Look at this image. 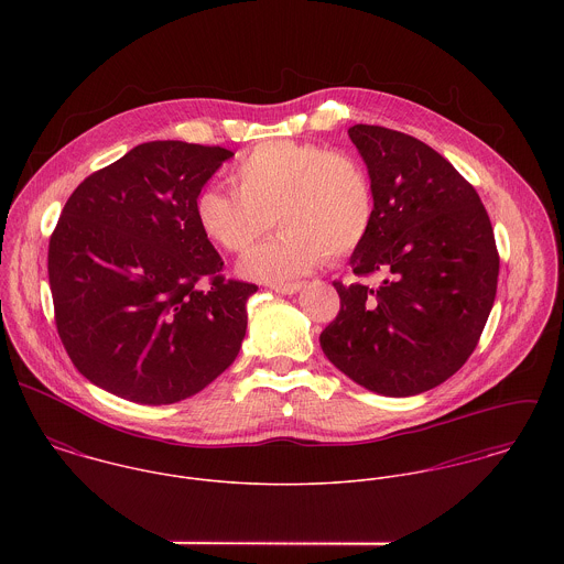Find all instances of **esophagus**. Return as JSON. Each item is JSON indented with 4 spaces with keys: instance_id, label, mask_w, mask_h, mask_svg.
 <instances>
[{
    "instance_id": "1",
    "label": "esophagus",
    "mask_w": 564,
    "mask_h": 564,
    "mask_svg": "<svg viewBox=\"0 0 564 564\" xmlns=\"http://www.w3.org/2000/svg\"><path fill=\"white\" fill-rule=\"evenodd\" d=\"M302 289V282H289V284H271V291L282 293V295H293Z\"/></svg>"
}]
</instances>
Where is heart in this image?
Returning <instances> with one entry per match:
<instances>
[{"label": "heart", "instance_id": "1", "mask_svg": "<svg viewBox=\"0 0 564 564\" xmlns=\"http://www.w3.org/2000/svg\"><path fill=\"white\" fill-rule=\"evenodd\" d=\"M239 191L208 186L195 199L202 235L232 253L247 251L273 224L278 239L241 260V273L260 282H289L349 256L369 239L378 199L362 161L319 143L264 141L232 169Z\"/></svg>", "mask_w": 564, "mask_h": 564}]
</instances>
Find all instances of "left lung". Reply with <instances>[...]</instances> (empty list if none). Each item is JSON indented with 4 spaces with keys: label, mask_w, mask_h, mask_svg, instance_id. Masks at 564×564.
I'll return each mask as SVG.
<instances>
[{
    "label": "left lung",
    "mask_w": 564,
    "mask_h": 564,
    "mask_svg": "<svg viewBox=\"0 0 564 564\" xmlns=\"http://www.w3.org/2000/svg\"><path fill=\"white\" fill-rule=\"evenodd\" d=\"M367 162L378 213L351 253L358 278L334 282L340 311L319 336L327 360L360 387L408 398L452 378L490 315L499 253L476 188L423 141L382 126L347 130Z\"/></svg>",
    "instance_id": "8db88e82"
}]
</instances>
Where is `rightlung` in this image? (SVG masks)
<instances>
[{
	"label": "right lung",
	"instance_id": "right-lung-1",
	"mask_svg": "<svg viewBox=\"0 0 564 564\" xmlns=\"http://www.w3.org/2000/svg\"><path fill=\"white\" fill-rule=\"evenodd\" d=\"M235 156L152 141L90 173L50 239L58 336L86 380L137 403L199 393L239 356L256 284L224 278L195 199Z\"/></svg>",
	"mask_w": 564,
	"mask_h": 564
}]
</instances>
